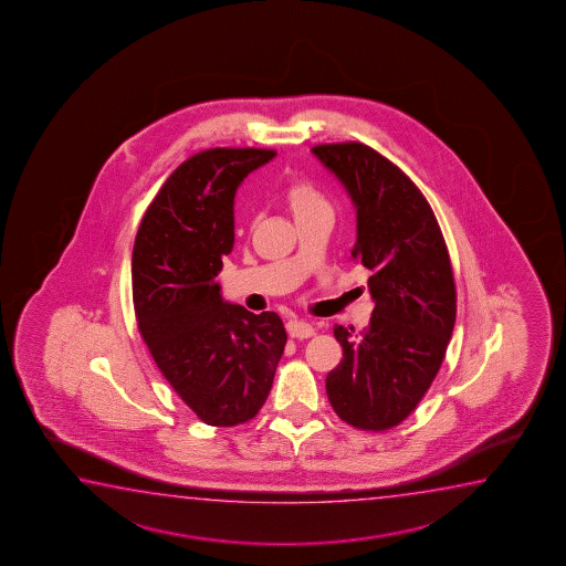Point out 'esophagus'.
<instances>
[{"instance_id":"1","label":"esophagus","mask_w":566,"mask_h":566,"mask_svg":"<svg viewBox=\"0 0 566 566\" xmlns=\"http://www.w3.org/2000/svg\"><path fill=\"white\" fill-rule=\"evenodd\" d=\"M286 331L292 338H297V340L311 338L315 334V328L310 323H305V321H290L286 325Z\"/></svg>"}]
</instances>
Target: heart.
<instances>
[{
  "mask_svg": "<svg viewBox=\"0 0 566 566\" xmlns=\"http://www.w3.org/2000/svg\"><path fill=\"white\" fill-rule=\"evenodd\" d=\"M284 201H286L292 217L295 218V222L302 218L318 214V212H331V202L326 199L325 193L307 179L292 181L284 193Z\"/></svg>",
  "mask_w": 566,
  "mask_h": 566,
  "instance_id": "obj_1",
  "label": "heart"
}]
</instances>
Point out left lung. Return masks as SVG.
<instances>
[{"instance_id":"8db88e82","label":"left lung","mask_w":566,"mask_h":566,"mask_svg":"<svg viewBox=\"0 0 566 566\" xmlns=\"http://www.w3.org/2000/svg\"><path fill=\"white\" fill-rule=\"evenodd\" d=\"M311 153L356 207L352 259L371 271L375 302L364 333L334 326L344 357L326 395L342 421L385 431L416 410L447 354L457 321L449 249L423 193L377 150L352 140Z\"/></svg>"}]
</instances>
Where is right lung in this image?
Returning <instances> with one entry per match:
<instances>
[{
	"mask_svg": "<svg viewBox=\"0 0 566 566\" xmlns=\"http://www.w3.org/2000/svg\"><path fill=\"white\" fill-rule=\"evenodd\" d=\"M274 156L266 148H209L187 158L150 202L133 245L140 336L207 426L255 418L286 346L276 313L224 302L214 280L232 253L235 191Z\"/></svg>",
	"mask_w": 566,
	"mask_h": 566,
	"instance_id": "obj_1",
	"label": "right lung"
}]
</instances>
